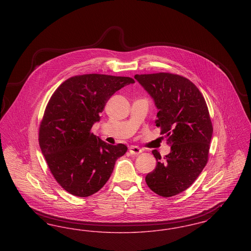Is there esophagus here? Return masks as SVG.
I'll return each mask as SVG.
<instances>
[{
  "instance_id": "1",
  "label": "esophagus",
  "mask_w": 251,
  "mask_h": 251,
  "mask_svg": "<svg viewBox=\"0 0 251 251\" xmlns=\"http://www.w3.org/2000/svg\"><path fill=\"white\" fill-rule=\"evenodd\" d=\"M142 152V150L136 146H131L130 147V153L132 155H138Z\"/></svg>"
}]
</instances>
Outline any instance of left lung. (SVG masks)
Wrapping results in <instances>:
<instances>
[{"label": "left lung", "instance_id": "obj_1", "mask_svg": "<svg viewBox=\"0 0 251 251\" xmlns=\"http://www.w3.org/2000/svg\"><path fill=\"white\" fill-rule=\"evenodd\" d=\"M134 79L153 99L156 126L170 145L164 160L152 151L157 165L146 182L159 196H176L191 186L208 162L213 125L206 101L191 81L177 74H136Z\"/></svg>", "mask_w": 251, "mask_h": 251}]
</instances>
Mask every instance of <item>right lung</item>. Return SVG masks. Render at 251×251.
Here are the masks:
<instances>
[{"instance_id": "obj_1", "label": "right lung", "mask_w": 251, "mask_h": 251, "mask_svg": "<svg viewBox=\"0 0 251 251\" xmlns=\"http://www.w3.org/2000/svg\"><path fill=\"white\" fill-rule=\"evenodd\" d=\"M130 77L84 74L66 80L49 100L39 127V146L60 185L73 196L89 197L110 178L128 148L109 145L90 132L108 100Z\"/></svg>"}]
</instances>
